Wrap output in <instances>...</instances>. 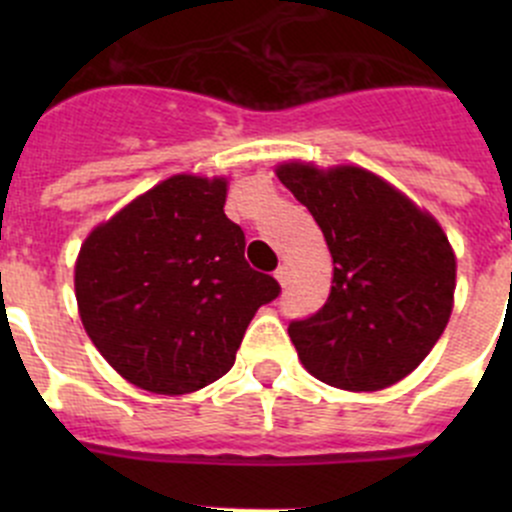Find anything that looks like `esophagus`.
Instances as JSON below:
<instances>
[{"instance_id":"obj_1","label":"esophagus","mask_w":512,"mask_h":512,"mask_svg":"<svg viewBox=\"0 0 512 512\" xmlns=\"http://www.w3.org/2000/svg\"><path fill=\"white\" fill-rule=\"evenodd\" d=\"M275 277H277V282H280L282 287H287V285H289V280H292V272H289V267H287V265H280V267H277Z\"/></svg>"}]
</instances>
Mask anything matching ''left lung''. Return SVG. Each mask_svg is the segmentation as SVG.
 Instances as JSON below:
<instances>
[{
	"label": "left lung",
	"instance_id": "left-lung-1",
	"mask_svg": "<svg viewBox=\"0 0 512 512\" xmlns=\"http://www.w3.org/2000/svg\"><path fill=\"white\" fill-rule=\"evenodd\" d=\"M277 178L322 227L334 260L319 312L289 322L304 369L347 391H379L416 369L446 329L456 257L428 213L369 170L287 163Z\"/></svg>",
	"mask_w": 512,
	"mask_h": 512
}]
</instances>
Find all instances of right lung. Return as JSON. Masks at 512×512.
<instances>
[{
  "label": "right lung",
  "instance_id": "add662e5",
  "mask_svg": "<svg viewBox=\"0 0 512 512\" xmlns=\"http://www.w3.org/2000/svg\"><path fill=\"white\" fill-rule=\"evenodd\" d=\"M223 178L173 175L98 225L76 260V302L103 359L153 394H190L235 364L245 329L280 297L245 260Z\"/></svg>",
  "mask_w": 512,
  "mask_h": 512
}]
</instances>
